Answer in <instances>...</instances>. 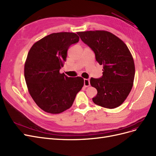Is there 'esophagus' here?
Instances as JSON below:
<instances>
[{
	"label": "esophagus",
	"instance_id": "1",
	"mask_svg": "<svg viewBox=\"0 0 156 156\" xmlns=\"http://www.w3.org/2000/svg\"><path fill=\"white\" fill-rule=\"evenodd\" d=\"M90 85V81L88 79H84V86L89 87Z\"/></svg>",
	"mask_w": 156,
	"mask_h": 156
}]
</instances>
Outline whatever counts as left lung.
<instances>
[{
  "label": "left lung",
  "mask_w": 156,
  "mask_h": 156,
  "mask_svg": "<svg viewBox=\"0 0 156 156\" xmlns=\"http://www.w3.org/2000/svg\"><path fill=\"white\" fill-rule=\"evenodd\" d=\"M82 41L94 52L97 62L103 65L100 78H91L90 83L97 90L93 102L113 109L120 106L132 89L135 65L132 55L121 39L105 30L79 32Z\"/></svg>",
  "instance_id": "1"
}]
</instances>
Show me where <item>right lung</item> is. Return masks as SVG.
Wrapping results in <instances>:
<instances>
[{
  "instance_id": "obj_1",
  "label": "right lung",
  "mask_w": 156,
  "mask_h": 156,
  "mask_svg": "<svg viewBox=\"0 0 156 156\" xmlns=\"http://www.w3.org/2000/svg\"><path fill=\"white\" fill-rule=\"evenodd\" d=\"M78 41L75 33H53L30 49L24 63L25 81L34 101L45 112L58 114L69 109L83 86L82 77L71 78L59 73L69 47Z\"/></svg>"
}]
</instances>
